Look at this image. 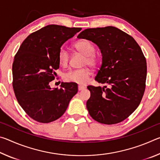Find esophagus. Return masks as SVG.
I'll return each mask as SVG.
<instances>
[{
	"label": "esophagus",
	"mask_w": 160,
	"mask_h": 160,
	"mask_svg": "<svg viewBox=\"0 0 160 160\" xmlns=\"http://www.w3.org/2000/svg\"><path fill=\"white\" fill-rule=\"evenodd\" d=\"M84 89H85V87L83 86V85H78V90L80 91V90H82Z\"/></svg>",
	"instance_id": "obj_1"
}]
</instances>
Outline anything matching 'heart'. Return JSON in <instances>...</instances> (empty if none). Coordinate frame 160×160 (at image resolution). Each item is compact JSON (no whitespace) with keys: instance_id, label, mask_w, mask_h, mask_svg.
I'll list each match as a JSON object with an SVG mask.
<instances>
[{"instance_id":"obj_1","label":"heart","mask_w":160,"mask_h":160,"mask_svg":"<svg viewBox=\"0 0 160 160\" xmlns=\"http://www.w3.org/2000/svg\"><path fill=\"white\" fill-rule=\"evenodd\" d=\"M74 48L78 52L83 54L85 58L83 59V65H88L92 68H96L99 65V59L94 53V47L93 44L88 40L82 39L75 42ZM70 56L68 51L64 47H61L58 53V60L62 66H66L68 64ZM90 76V70L87 68L80 69L71 70L64 74V79L68 82L77 84H85L88 82Z\"/></svg>"}]
</instances>
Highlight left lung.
<instances>
[{
  "instance_id": "obj_1",
  "label": "left lung",
  "mask_w": 160,
  "mask_h": 160,
  "mask_svg": "<svg viewBox=\"0 0 160 160\" xmlns=\"http://www.w3.org/2000/svg\"><path fill=\"white\" fill-rule=\"evenodd\" d=\"M78 38L95 43L102 54L94 79L104 86L88 87L89 113L101 123L121 122L137 109L145 92L147 63L141 48L131 35L112 26L86 29Z\"/></svg>"
}]
</instances>
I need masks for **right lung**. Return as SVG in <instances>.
Returning <instances> with one entry per match:
<instances>
[{"instance_id": "obj_1", "label": "right lung", "mask_w": 160, "mask_h": 160, "mask_svg": "<svg viewBox=\"0 0 160 160\" xmlns=\"http://www.w3.org/2000/svg\"><path fill=\"white\" fill-rule=\"evenodd\" d=\"M80 28L50 25L32 32L24 40L12 63V88L19 104L29 117L39 123L52 122L63 114L78 92L75 82L51 89L59 68L58 53Z\"/></svg>"}]
</instances>
